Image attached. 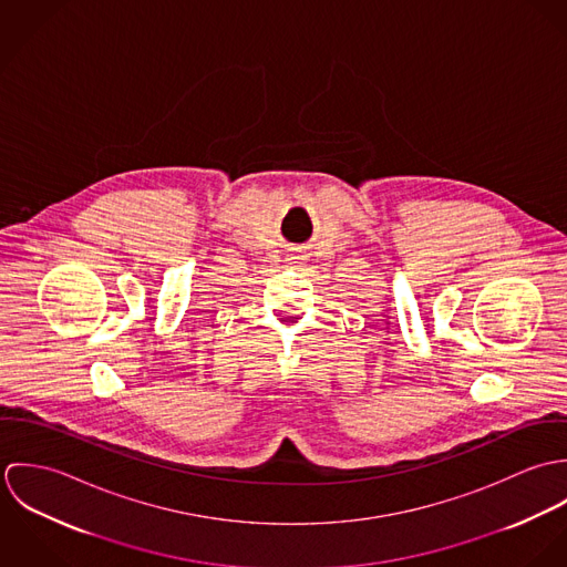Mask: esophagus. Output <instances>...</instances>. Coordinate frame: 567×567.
I'll use <instances>...</instances> for the list:
<instances>
[{"mask_svg":"<svg viewBox=\"0 0 567 567\" xmlns=\"http://www.w3.org/2000/svg\"><path fill=\"white\" fill-rule=\"evenodd\" d=\"M290 259H292V264H301V261H299V257H297V255H295V257H290Z\"/></svg>","mask_w":567,"mask_h":567,"instance_id":"34e87169","label":"esophagus"}]
</instances>
